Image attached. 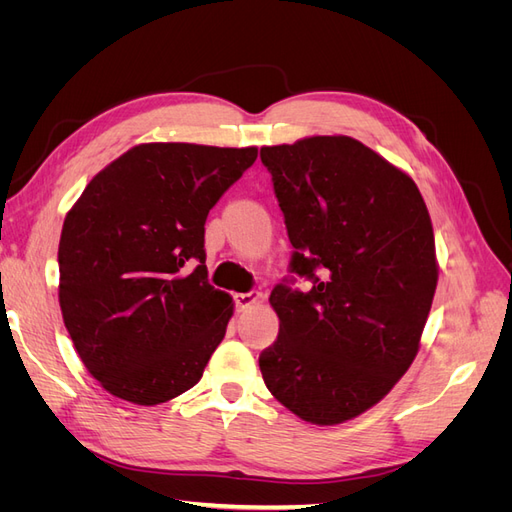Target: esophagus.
Listing matches in <instances>:
<instances>
[{
  "mask_svg": "<svg viewBox=\"0 0 512 512\" xmlns=\"http://www.w3.org/2000/svg\"><path fill=\"white\" fill-rule=\"evenodd\" d=\"M262 294L252 290V292H243V294H237L235 297V307L239 309V312H245V309H250L252 305H256L260 301Z\"/></svg>",
  "mask_w": 512,
  "mask_h": 512,
  "instance_id": "1",
  "label": "esophagus"
}]
</instances>
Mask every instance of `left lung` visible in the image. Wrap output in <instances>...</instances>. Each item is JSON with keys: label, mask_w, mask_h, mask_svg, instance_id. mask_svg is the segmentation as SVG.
<instances>
[{"label": "left lung", "mask_w": 512, "mask_h": 512, "mask_svg": "<svg viewBox=\"0 0 512 512\" xmlns=\"http://www.w3.org/2000/svg\"><path fill=\"white\" fill-rule=\"evenodd\" d=\"M260 160L294 247L271 290L280 333L258 356L262 380L303 421L344 423L378 404L418 352L438 284L425 200L350 136L262 147Z\"/></svg>", "instance_id": "1"}]
</instances>
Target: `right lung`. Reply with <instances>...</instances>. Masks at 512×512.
Instances as JSON below:
<instances>
[{
	"instance_id": "1",
	"label": "right lung",
	"mask_w": 512,
	"mask_h": 512,
	"mask_svg": "<svg viewBox=\"0 0 512 512\" xmlns=\"http://www.w3.org/2000/svg\"><path fill=\"white\" fill-rule=\"evenodd\" d=\"M258 149L138 145L89 181L59 239V305L104 389L138 406L203 378L232 299L205 267L207 215Z\"/></svg>"
}]
</instances>
